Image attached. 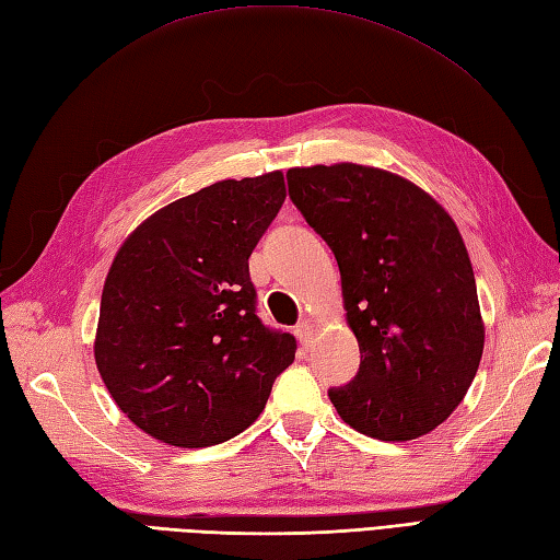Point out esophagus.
Masks as SVG:
<instances>
[{
    "label": "esophagus",
    "instance_id": "obj_1",
    "mask_svg": "<svg viewBox=\"0 0 560 560\" xmlns=\"http://www.w3.org/2000/svg\"><path fill=\"white\" fill-rule=\"evenodd\" d=\"M293 334H295V339L301 341V346H307V343H310V339H312V324H310L307 319L298 322V324H295V329H293Z\"/></svg>",
    "mask_w": 560,
    "mask_h": 560
}]
</instances>
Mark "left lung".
<instances>
[{
	"label": "left lung",
	"instance_id": "1",
	"mask_svg": "<svg viewBox=\"0 0 560 560\" xmlns=\"http://www.w3.org/2000/svg\"><path fill=\"white\" fill-rule=\"evenodd\" d=\"M298 212L341 271L360 370L329 388L362 434L408 441L458 408L485 348L477 285L458 226L410 180L360 164L291 168Z\"/></svg>",
	"mask_w": 560,
	"mask_h": 560
}]
</instances>
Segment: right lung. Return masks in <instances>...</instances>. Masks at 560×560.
Listing matches in <instances>:
<instances>
[{
  "instance_id": "add662e5",
  "label": "right lung",
  "mask_w": 560,
  "mask_h": 560,
  "mask_svg": "<svg viewBox=\"0 0 560 560\" xmlns=\"http://www.w3.org/2000/svg\"><path fill=\"white\" fill-rule=\"evenodd\" d=\"M285 200L283 174L219 180L128 236L104 281L95 362L128 420L168 446L250 427L295 358L257 317L248 259Z\"/></svg>"
}]
</instances>
